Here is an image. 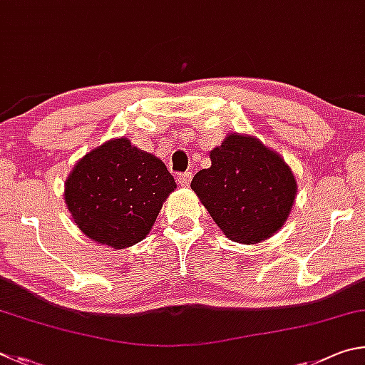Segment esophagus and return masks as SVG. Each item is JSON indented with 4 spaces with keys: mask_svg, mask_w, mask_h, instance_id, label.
<instances>
[{
    "mask_svg": "<svg viewBox=\"0 0 365 365\" xmlns=\"http://www.w3.org/2000/svg\"><path fill=\"white\" fill-rule=\"evenodd\" d=\"M190 181H192V173H190V171H184V173H181V175H178L179 186L186 187V186H189Z\"/></svg>",
    "mask_w": 365,
    "mask_h": 365,
    "instance_id": "1",
    "label": "esophagus"
}]
</instances>
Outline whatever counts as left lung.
<instances>
[{"label":"left lung","instance_id":"obj_1","mask_svg":"<svg viewBox=\"0 0 365 365\" xmlns=\"http://www.w3.org/2000/svg\"><path fill=\"white\" fill-rule=\"evenodd\" d=\"M212 166L194 176L190 187L226 237L258 244L276 234L297 195V181L279 153L257 138L229 134L210 152Z\"/></svg>","mask_w":365,"mask_h":365}]
</instances>
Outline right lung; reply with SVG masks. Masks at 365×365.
<instances>
[{
	"mask_svg": "<svg viewBox=\"0 0 365 365\" xmlns=\"http://www.w3.org/2000/svg\"><path fill=\"white\" fill-rule=\"evenodd\" d=\"M176 189L162 160L112 139L86 153L66 181V203L76 226L98 244L126 248L143 240Z\"/></svg>",
	"mask_w": 365,
	"mask_h": 365,
	"instance_id": "right-lung-1",
	"label": "right lung"
}]
</instances>
